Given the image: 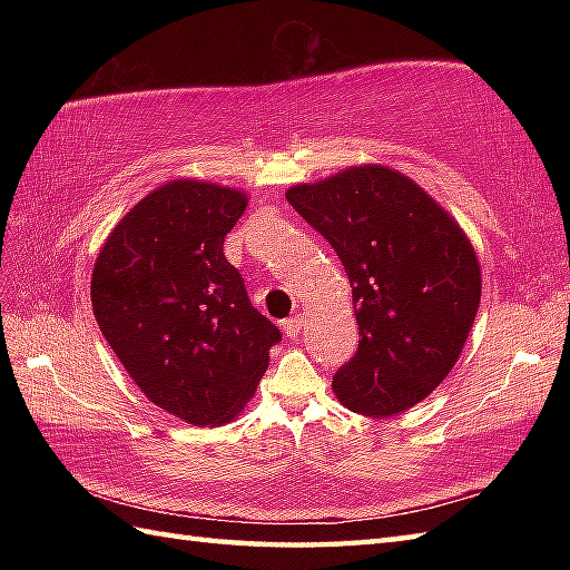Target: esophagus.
I'll use <instances>...</instances> for the list:
<instances>
[{"label":"esophagus","instance_id":"34e87169","mask_svg":"<svg viewBox=\"0 0 570 570\" xmlns=\"http://www.w3.org/2000/svg\"><path fill=\"white\" fill-rule=\"evenodd\" d=\"M301 328H304V316H301V313H296V316L284 321V333H286L288 337H298Z\"/></svg>","mask_w":570,"mask_h":570}]
</instances>
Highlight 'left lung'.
<instances>
[{"mask_svg":"<svg viewBox=\"0 0 570 570\" xmlns=\"http://www.w3.org/2000/svg\"><path fill=\"white\" fill-rule=\"evenodd\" d=\"M286 200L328 239L353 286L360 343L335 372L337 399L365 416L419 404L453 370L480 306V264L463 229L384 166L294 186Z\"/></svg>","mask_w":570,"mask_h":570,"instance_id":"8db88e82","label":"left lung"}]
</instances>
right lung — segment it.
<instances>
[{"label": "right lung", "mask_w": 570, "mask_h": 570, "mask_svg": "<svg viewBox=\"0 0 570 570\" xmlns=\"http://www.w3.org/2000/svg\"><path fill=\"white\" fill-rule=\"evenodd\" d=\"M245 208L239 190L171 180L119 220L92 269L112 353L156 406L193 426L233 419L282 341L223 252Z\"/></svg>", "instance_id": "obj_1"}]
</instances>
